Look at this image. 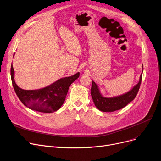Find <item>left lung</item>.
<instances>
[{
    "instance_id": "left-lung-1",
    "label": "left lung",
    "mask_w": 161,
    "mask_h": 161,
    "mask_svg": "<svg viewBox=\"0 0 161 161\" xmlns=\"http://www.w3.org/2000/svg\"><path fill=\"white\" fill-rule=\"evenodd\" d=\"M142 72V74L140 76L138 82L130 90L125 93L122 94V95L112 97H106L103 96L99 88V86L96 84L95 82L92 80L91 95L96 108L102 112H114L127 106L130 101L135 98L137 95L140 86Z\"/></svg>"
}]
</instances>
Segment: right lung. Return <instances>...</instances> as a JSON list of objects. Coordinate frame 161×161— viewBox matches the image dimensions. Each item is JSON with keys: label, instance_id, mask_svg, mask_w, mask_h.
Here are the masks:
<instances>
[{"label": "right lung", "instance_id": "obj_1", "mask_svg": "<svg viewBox=\"0 0 161 161\" xmlns=\"http://www.w3.org/2000/svg\"><path fill=\"white\" fill-rule=\"evenodd\" d=\"M79 75L78 72L72 76L60 79L43 88L26 90L16 84L12 63L11 65L12 82L19 99L30 109L44 113L54 112L61 107L65 101L70 85L79 78Z\"/></svg>", "mask_w": 161, "mask_h": 161}]
</instances>
